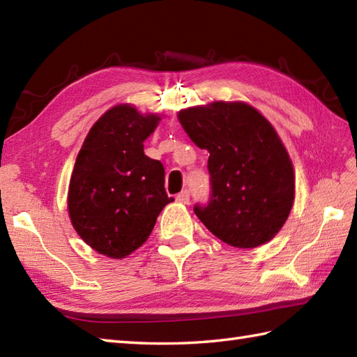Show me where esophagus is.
Returning <instances> with one entry per match:
<instances>
[{"mask_svg":"<svg viewBox=\"0 0 357 357\" xmlns=\"http://www.w3.org/2000/svg\"><path fill=\"white\" fill-rule=\"evenodd\" d=\"M176 201L181 202V204H188V201H190V192L188 190H184L176 195Z\"/></svg>","mask_w":357,"mask_h":357,"instance_id":"esophagus-1","label":"esophagus"}]
</instances>
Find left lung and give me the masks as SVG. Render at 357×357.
Listing matches in <instances>:
<instances>
[{
	"mask_svg": "<svg viewBox=\"0 0 357 357\" xmlns=\"http://www.w3.org/2000/svg\"><path fill=\"white\" fill-rule=\"evenodd\" d=\"M178 119L206 149L211 183L199 221L225 244L256 248L276 236L294 202V169L275 127L253 105L213 101L183 109Z\"/></svg>",
	"mask_w": 357,
	"mask_h": 357,
	"instance_id": "left-lung-1",
	"label": "left lung"
}]
</instances>
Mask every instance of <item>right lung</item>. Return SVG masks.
Here are the masks:
<instances>
[{"mask_svg":"<svg viewBox=\"0 0 357 357\" xmlns=\"http://www.w3.org/2000/svg\"><path fill=\"white\" fill-rule=\"evenodd\" d=\"M161 116L132 104L109 109L90 128L75 161L67 193L70 222L95 252L123 259L150 236L173 201L164 165L144 155V141Z\"/></svg>","mask_w":357,"mask_h":357,"instance_id":"right-lung-1","label":"right lung"}]
</instances>
